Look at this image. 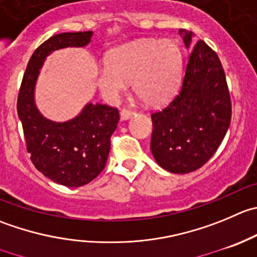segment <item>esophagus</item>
Returning a JSON list of instances; mask_svg holds the SVG:
<instances>
[{
	"instance_id": "obj_1",
	"label": "esophagus",
	"mask_w": 257,
	"mask_h": 257,
	"mask_svg": "<svg viewBox=\"0 0 257 257\" xmlns=\"http://www.w3.org/2000/svg\"><path fill=\"white\" fill-rule=\"evenodd\" d=\"M134 114L133 110H129V109H123L120 111V119L121 120H128L129 118H132Z\"/></svg>"
}]
</instances>
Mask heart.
Returning a JSON list of instances; mask_svg holds the SVG:
<instances>
[{"mask_svg": "<svg viewBox=\"0 0 257 257\" xmlns=\"http://www.w3.org/2000/svg\"><path fill=\"white\" fill-rule=\"evenodd\" d=\"M182 55L172 40L142 39L111 50L105 65L96 68V85L114 103L133 81V90L147 105L159 106L176 93Z\"/></svg>", "mask_w": 257, "mask_h": 257, "instance_id": "b5f03b06", "label": "heart"}]
</instances>
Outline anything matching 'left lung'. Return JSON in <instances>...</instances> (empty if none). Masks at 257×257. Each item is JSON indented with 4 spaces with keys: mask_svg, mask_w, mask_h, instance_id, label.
<instances>
[{
    "mask_svg": "<svg viewBox=\"0 0 257 257\" xmlns=\"http://www.w3.org/2000/svg\"><path fill=\"white\" fill-rule=\"evenodd\" d=\"M187 49L193 34L179 30ZM231 99L217 54L200 40L192 49L181 89L161 111L152 114L151 151L172 173L201 168L215 154L231 123Z\"/></svg>",
    "mask_w": 257,
    "mask_h": 257,
    "instance_id": "obj_1",
    "label": "left lung"
}]
</instances>
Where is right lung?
<instances>
[{
	"mask_svg": "<svg viewBox=\"0 0 257 257\" xmlns=\"http://www.w3.org/2000/svg\"><path fill=\"white\" fill-rule=\"evenodd\" d=\"M91 36L93 31L62 32L40 45L27 64L17 99V114L32 163L45 177L66 187L84 186L103 171L119 111L104 104L88 103L75 118L52 121L37 109L35 86L45 59L52 51L84 47Z\"/></svg>",
	"mask_w": 257,
	"mask_h": 257,
	"instance_id": "add662e5",
	"label": "right lung"
}]
</instances>
